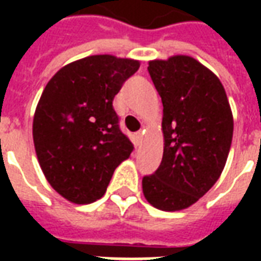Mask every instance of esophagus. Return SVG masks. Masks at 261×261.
Segmentation results:
<instances>
[{
	"label": "esophagus",
	"instance_id": "34e87169",
	"mask_svg": "<svg viewBox=\"0 0 261 261\" xmlns=\"http://www.w3.org/2000/svg\"><path fill=\"white\" fill-rule=\"evenodd\" d=\"M142 136H144V130H140V131H137V133H136V138H137V141H138V142L141 141Z\"/></svg>",
	"mask_w": 261,
	"mask_h": 261
}]
</instances>
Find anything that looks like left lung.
<instances>
[{"mask_svg":"<svg viewBox=\"0 0 261 261\" xmlns=\"http://www.w3.org/2000/svg\"><path fill=\"white\" fill-rule=\"evenodd\" d=\"M148 72L164 105V156L144 176L147 201L162 211L190 207L215 185L228 159L233 117L218 76L190 56L152 60Z\"/></svg>","mask_w":261,"mask_h":261,"instance_id":"left-lung-1","label":"left lung"}]
</instances>
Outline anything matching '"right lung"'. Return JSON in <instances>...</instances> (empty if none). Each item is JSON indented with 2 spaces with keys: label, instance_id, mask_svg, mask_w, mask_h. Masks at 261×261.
I'll return each mask as SVG.
<instances>
[{
  "label": "right lung",
  "instance_id": "obj_1",
  "mask_svg": "<svg viewBox=\"0 0 261 261\" xmlns=\"http://www.w3.org/2000/svg\"><path fill=\"white\" fill-rule=\"evenodd\" d=\"M138 68V60L99 54L64 65L47 82L33 116V142L46 179L65 200H99L134 149L113 99Z\"/></svg>",
  "mask_w": 261,
  "mask_h": 261
}]
</instances>
